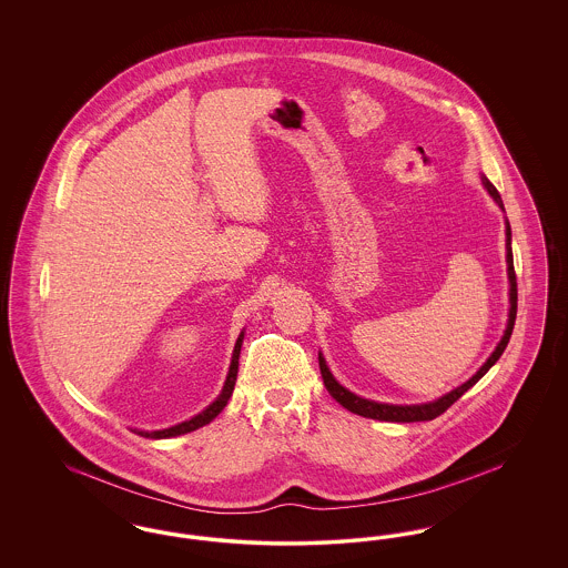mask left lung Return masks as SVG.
<instances>
[{
	"mask_svg": "<svg viewBox=\"0 0 568 568\" xmlns=\"http://www.w3.org/2000/svg\"><path fill=\"white\" fill-rule=\"evenodd\" d=\"M481 181H484V187H486L487 193L494 197V202L505 211V204H503V197H500L498 190L487 181L486 176H484ZM505 225H507L505 234H507V274H509V302H511V308H509L507 329H505V334H503L498 347L487 357L486 364H484L473 377L468 378L466 383H462L459 387L452 389L449 394L440 396L438 400H433V403H424V405H383V403L359 398V396H355L353 392H349L347 387H343V385L334 378V375L329 373V368H327V364H325L324 355L320 353V371H322L325 389L329 392V396H332L338 405L345 406L347 410H352L355 415L371 417V419H378V422H400V424H408V422H430L434 417L443 415L449 406L458 400L464 392H468L479 378L486 375L487 371L498 362V357L503 355V352L507 349L509 338H511V332H514L515 315H517V278H515L514 251H511V225H509V221H505Z\"/></svg>",
	"mask_w": 568,
	"mask_h": 568,
	"instance_id": "8db88e82",
	"label": "left lung"
}]
</instances>
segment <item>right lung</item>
I'll use <instances>...</instances> for the list:
<instances>
[{
    "label": "right lung",
    "instance_id": "obj_1",
    "mask_svg": "<svg viewBox=\"0 0 568 568\" xmlns=\"http://www.w3.org/2000/svg\"><path fill=\"white\" fill-rule=\"evenodd\" d=\"M243 338L244 332H241V336H239V341H236V345H234L232 364H230V373H227V378H225V385H223V389H221V394H219V398H216L213 405L206 406V408H204L202 413H197L195 417H191V419L183 422V424H176V426H172V428L153 430V433H146V430H134V433L144 436V438H170V436H181V434L193 433V430H197V428L211 424L216 415L225 408L227 400L232 398V392H234V385H236V375H239V357H241Z\"/></svg>",
    "mask_w": 568,
    "mask_h": 568
}]
</instances>
